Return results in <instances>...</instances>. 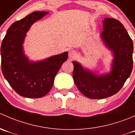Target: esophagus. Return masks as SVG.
<instances>
[{
  "label": "esophagus",
  "instance_id": "34e87169",
  "mask_svg": "<svg viewBox=\"0 0 135 135\" xmlns=\"http://www.w3.org/2000/svg\"><path fill=\"white\" fill-rule=\"evenodd\" d=\"M76 54L75 52V51H74V50H70L69 51V57L70 58V59H73V58H74V57L76 56Z\"/></svg>",
  "mask_w": 135,
  "mask_h": 135
}]
</instances>
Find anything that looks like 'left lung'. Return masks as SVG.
I'll use <instances>...</instances> for the list:
<instances>
[{"mask_svg":"<svg viewBox=\"0 0 135 135\" xmlns=\"http://www.w3.org/2000/svg\"><path fill=\"white\" fill-rule=\"evenodd\" d=\"M103 22L100 36L114 55L111 72L99 76L84 69L76 61L73 62L76 87L84 96L92 99H105L118 93L133 70V43L124 26L114 18H105Z\"/></svg>","mask_w":135,"mask_h":135,"instance_id":"1","label":"left lung"}]
</instances>
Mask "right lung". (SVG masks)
I'll return each mask as SVG.
<instances>
[{"mask_svg": "<svg viewBox=\"0 0 135 135\" xmlns=\"http://www.w3.org/2000/svg\"><path fill=\"white\" fill-rule=\"evenodd\" d=\"M48 12H34L13 23L6 32L1 47V69L4 76L17 94L28 98H40L51 90L55 76L68 53L38 62L29 61L23 44L31 26Z\"/></svg>", "mask_w": 135, "mask_h": 135, "instance_id": "obj_1", "label": "right lung"}]
</instances>
